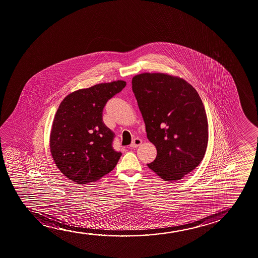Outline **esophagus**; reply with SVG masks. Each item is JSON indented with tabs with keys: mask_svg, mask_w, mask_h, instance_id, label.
<instances>
[{
	"mask_svg": "<svg viewBox=\"0 0 258 258\" xmlns=\"http://www.w3.org/2000/svg\"><path fill=\"white\" fill-rule=\"evenodd\" d=\"M142 141L141 140V139L135 138L134 139V141L132 142L131 146H130V147L133 148V149H134V148H137L138 146L142 145Z\"/></svg>",
	"mask_w": 258,
	"mask_h": 258,
	"instance_id": "obj_1",
	"label": "esophagus"
}]
</instances>
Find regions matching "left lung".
Listing matches in <instances>:
<instances>
[{"instance_id": "1", "label": "left lung", "mask_w": 258, "mask_h": 258, "mask_svg": "<svg viewBox=\"0 0 258 258\" xmlns=\"http://www.w3.org/2000/svg\"><path fill=\"white\" fill-rule=\"evenodd\" d=\"M132 88L156 159L149 169L165 181H178L199 165L208 145V120L197 91L163 73L133 78Z\"/></svg>"}]
</instances>
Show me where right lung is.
<instances>
[{
  "label": "right lung",
  "mask_w": 258,
  "mask_h": 258,
  "mask_svg": "<svg viewBox=\"0 0 258 258\" xmlns=\"http://www.w3.org/2000/svg\"><path fill=\"white\" fill-rule=\"evenodd\" d=\"M125 86L123 80L98 84L73 92L59 105L51 130V154L62 174L76 184L98 180L122 156L113 148L116 135L103 123L102 111Z\"/></svg>",
  "instance_id": "right-lung-1"
}]
</instances>
